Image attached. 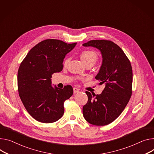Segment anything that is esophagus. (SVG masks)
<instances>
[{"instance_id":"34e87169","label":"esophagus","mask_w":154,"mask_h":154,"mask_svg":"<svg viewBox=\"0 0 154 154\" xmlns=\"http://www.w3.org/2000/svg\"><path fill=\"white\" fill-rule=\"evenodd\" d=\"M79 91V89H78V88H73V92H74L75 94L78 92Z\"/></svg>"}]
</instances>
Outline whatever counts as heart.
<instances>
[{"mask_svg": "<svg viewBox=\"0 0 154 154\" xmlns=\"http://www.w3.org/2000/svg\"><path fill=\"white\" fill-rule=\"evenodd\" d=\"M81 58L86 65L88 63H95L98 58L97 54L92 50H86L83 51L81 53ZM69 60V58H66L64 62V65H66Z\"/></svg>", "mask_w": 154, "mask_h": 154, "instance_id": "heart-1", "label": "heart"}]
</instances>
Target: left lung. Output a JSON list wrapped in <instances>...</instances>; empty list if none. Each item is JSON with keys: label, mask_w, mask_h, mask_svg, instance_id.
Returning <instances> with one entry per match:
<instances>
[{"label": "left lung", "mask_w": 154, "mask_h": 154, "mask_svg": "<svg viewBox=\"0 0 154 154\" xmlns=\"http://www.w3.org/2000/svg\"><path fill=\"white\" fill-rule=\"evenodd\" d=\"M82 45L100 51L102 64L96 79L105 85L100 94L86 91L88 100L82 108L83 116L93 125H107L120 116L131 97L132 66L123 50L111 41L92 40Z\"/></svg>", "instance_id": "left-lung-1"}]
</instances>
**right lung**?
Here are the masks:
<instances>
[{
	"label": "right lung",
	"instance_id": "right-lung-1",
	"mask_svg": "<svg viewBox=\"0 0 154 154\" xmlns=\"http://www.w3.org/2000/svg\"><path fill=\"white\" fill-rule=\"evenodd\" d=\"M76 43L46 39L29 51L18 72V90L23 104L35 120L44 123L57 122L64 113V102L73 95L70 85L63 89L51 86L52 75L62 70L65 55Z\"/></svg>",
	"mask_w": 154,
	"mask_h": 154
}]
</instances>
